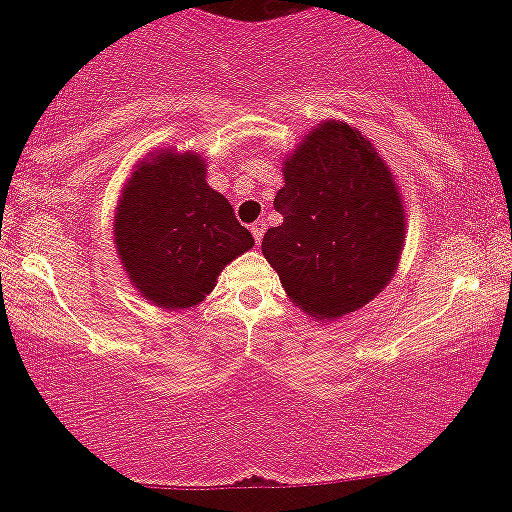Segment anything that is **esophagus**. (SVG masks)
<instances>
[{"label":"esophagus","instance_id":"34e87169","mask_svg":"<svg viewBox=\"0 0 512 512\" xmlns=\"http://www.w3.org/2000/svg\"><path fill=\"white\" fill-rule=\"evenodd\" d=\"M250 231H252V236H255V243L260 245L262 243V236H264V231H267V223H264L262 219L260 221H255L250 226Z\"/></svg>","mask_w":512,"mask_h":512}]
</instances>
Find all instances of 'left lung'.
<instances>
[{
  "label": "left lung",
  "mask_w": 512,
  "mask_h": 512,
  "mask_svg": "<svg viewBox=\"0 0 512 512\" xmlns=\"http://www.w3.org/2000/svg\"><path fill=\"white\" fill-rule=\"evenodd\" d=\"M274 207L284 216L262 238V255L298 308L334 320L390 284L404 248L397 182L354 127L327 120L284 161Z\"/></svg>",
  "instance_id": "8db88e82"
}]
</instances>
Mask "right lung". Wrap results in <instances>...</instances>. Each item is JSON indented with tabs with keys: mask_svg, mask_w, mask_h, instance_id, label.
Instances as JSON below:
<instances>
[{
	"mask_svg": "<svg viewBox=\"0 0 512 512\" xmlns=\"http://www.w3.org/2000/svg\"><path fill=\"white\" fill-rule=\"evenodd\" d=\"M255 245L231 202L211 190L202 156L166 149L139 161L115 211V248L146 301L202 303L228 262Z\"/></svg>",
	"mask_w": 512,
	"mask_h": 512,
	"instance_id": "obj_1",
	"label": "right lung"
}]
</instances>
